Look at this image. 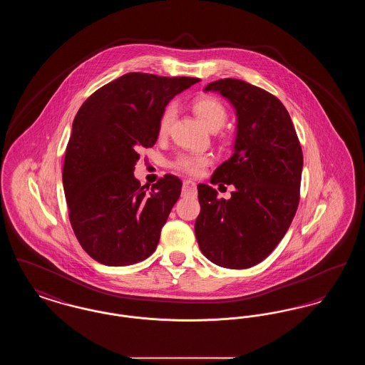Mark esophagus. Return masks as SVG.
<instances>
[{"mask_svg": "<svg viewBox=\"0 0 365 365\" xmlns=\"http://www.w3.org/2000/svg\"><path fill=\"white\" fill-rule=\"evenodd\" d=\"M197 191V185L195 182H192L191 179H186L183 182V187H182V194L183 195H191V194H195Z\"/></svg>", "mask_w": 365, "mask_h": 365, "instance_id": "1", "label": "esophagus"}]
</instances>
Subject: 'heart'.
I'll use <instances>...</instances> for the list:
<instances>
[{
    "instance_id": "heart-1",
    "label": "heart",
    "mask_w": 365,
    "mask_h": 365,
    "mask_svg": "<svg viewBox=\"0 0 365 365\" xmlns=\"http://www.w3.org/2000/svg\"><path fill=\"white\" fill-rule=\"evenodd\" d=\"M192 109L195 115L200 118V120L208 127L210 131H217L225 125L227 120V109L222 101H219L215 97L204 96L200 98H195L192 103ZM176 115L175 105H168L157 124V134L158 137H165L170 133L171 124L174 122ZM212 158L208 155H195V153H182L175 158L174 168L178 171L186 173V174L200 175L202 170L210 164Z\"/></svg>"
}]
</instances>
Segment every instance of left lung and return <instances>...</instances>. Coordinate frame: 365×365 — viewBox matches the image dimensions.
Instances as JSON below:
<instances>
[{"instance_id": "8db88e82", "label": "left lung", "mask_w": 365, "mask_h": 365, "mask_svg": "<svg viewBox=\"0 0 365 365\" xmlns=\"http://www.w3.org/2000/svg\"><path fill=\"white\" fill-rule=\"evenodd\" d=\"M217 91L234 106V153L210 183L234 185L231 198L200 183L201 212L195 237L202 255L216 265L245 269L267 259L293 222L299 202L302 150L284 105L275 96L240 79H220Z\"/></svg>"}]
</instances>
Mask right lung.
Returning <instances> with one entry per match:
<instances>
[{"instance_id":"obj_1","label":"right lung","mask_w":365,"mask_h":365,"mask_svg":"<svg viewBox=\"0 0 365 365\" xmlns=\"http://www.w3.org/2000/svg\"><path fill=\"white\" fill-rule=\"evenodd\" d=\"M198 81L130 72L79 108L66 149L63 186L71 226L91 259L124 267L156 250L182 182L165 175L150 190L140 186L134 176L138 150L156 143L165 106Z\"/></svg>"}]
</instances>
